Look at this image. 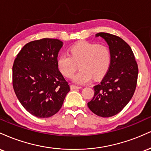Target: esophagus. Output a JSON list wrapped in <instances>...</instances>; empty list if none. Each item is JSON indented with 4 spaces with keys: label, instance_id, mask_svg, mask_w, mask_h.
Masks as SVG:
<instances>
[{
    "label": "esophagus",
    "instance_id": "1",
    "mask_svg": "<svg viewBox=\"0 0 151 151\" xmlns=\"http://www.w3.org/2000/svg\"><path fill=\"white\" fill-rule=\"evenodd\" d=\"M82 87L81 86H75V85H70V89L71 90H75V89H79V88H81Z\"/></svg>",
    "mask_w": 151,
    "mask_h": 151
}]
</instances>
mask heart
Here are the masks:
<instances>
[{"label":"heart","mask_w":151,"mask_h":151,"mask_svg":"<svg viewBox=\"0 0 151 151\" xmlns=\"http://www.w3.org/2000/svg\"><path fill=\"white\" fill-rule=\"evenodd\" d=\"M111 61L109 48L103 44L81 42L70 49V54L63 53L58 57L57 65L65 77L71 78L80 63L81 69L74 76L73 81L84 84L95 78H100L107 73Z\"/></svg>","instance_id":"heart-1"}]
</instances>
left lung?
Masks as SVG:
<instances>
[{"instance_id": "1", "label": "left lung", "mask_w": 151, "mask_h": 151, "mask_svg": "<svg viewBox=\"0 0 151 151\" xmlns=\"http://www.w3.org/2000/svg\"><path fill=\"white\" fill-rule=\"evenodd\" d=\"M99 36L109 46L111 61L101 82L94 86V97L88 106L97 116L109 117L120 112L132 99L137 85L139 68L134 53L124 40L106 32L96 34Z\"/></svg>"}]
</instances>
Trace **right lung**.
Segmentation results:
<instances>
[{
    "label": "right lung",
    "instance_id": "obj_1",
    "mask_svg": "<svg viewBox=\"0 0 151 151\" xmlns=\"http://www.w3.org/2000/svg\"><path fill=\"white\" fill-rule=\"evenodd\" d=\"M63 42L44 38L26 44L12 65V86L23 107L33 116L48 118L59 111L70 91L57 65Z\"/></svg>",
    "mask_w": 151,
    "mask_h": 151
}]
</instances>
